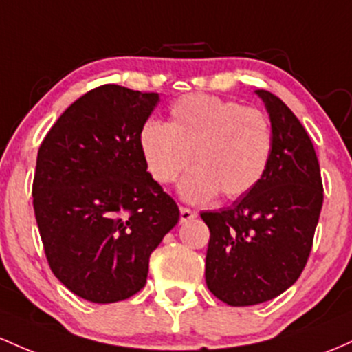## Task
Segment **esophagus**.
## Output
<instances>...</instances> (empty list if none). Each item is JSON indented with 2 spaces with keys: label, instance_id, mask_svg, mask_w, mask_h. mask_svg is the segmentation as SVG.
<instances>
[{
  "label": "esophagus",
  "instance_id": "34e87169",
  "mask_svg": "<svg viewBox=\"0 0 352 352\" xmlns=\"http://www.w3.org/2000/svg\"><path fill=\"white\" fill-rule=\"evenodd\" d=\"M195 217H197L195 210H190V208H187V207H180V222L185 223V222H188V220H192Z\"/></svg>",
  "mask_w": 352,
  "mask_h": 352
}]
</instances>
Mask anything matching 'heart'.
<instances>
[{"label":"heart","mask_w":352,"mask_h":352,"mask_svg":"<svg viewBox=\"0 0 352 352\" xmlns=\"http://www.w3.org/2000/svg\"><path fill=\"white\" fill-rule=\"evenodd\" d=\"M140 148L146 168L160 184H172L194 162L179 185L187 202H208L220 192L237 199L267 170L272 130L256 108L190 94L172 103L168 123L150 120L142 126Z\"/></svg>","instance_id":"b5f03b06"}]
</instances>
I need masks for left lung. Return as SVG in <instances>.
I'll return each mask as SVG.
<instances>
[{
    "instance_id": "8db88e82",
    "label": "left lung",
    "mask_w": 352,
    "mask_h": 352,
    "mask_svg": "<svg viewBox=\"0 0 352 352\" xmlns=\"http://www.w3.org/2000/svg\"><path fill=\"white\" fill-rule=\"evenodd\" d=\"M272 129V155L254 188L230 207L200 214L210 230L206 283L229 306L274 299L299 279L322 207L314 145L270 91L256 90Z\"/></svg>"
}]
</instances>
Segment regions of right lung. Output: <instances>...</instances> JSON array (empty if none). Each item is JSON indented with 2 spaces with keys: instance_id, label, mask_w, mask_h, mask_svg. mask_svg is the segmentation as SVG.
<instances>
[{
  "instance_id": "add662e5",
  "label": "right lung",
  "mask_w": 352,
  "mask_h": 352,
  "mask_svg": "<svg viewBox=\"0 0 352 352\" xmlns=\"http://www.w3.org/2000/svg\"><path fill=\"white\" fill-rule=\"evenodd\" d=\"M158 102V94L102 85L61 113L38 150L33 207L46 258L90 302L137 294L150 254L180 219L140 148Z\"/></svg>"
}]
</instances>
